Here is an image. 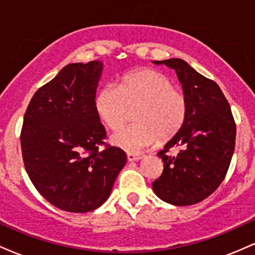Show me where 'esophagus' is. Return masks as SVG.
I'll return each instance as SVG.
<instances>
[{
  "mask_svg": "<svg viewBox=\"0 0 255 255\" xmlns=\"http://www.w3.org/2000/svg\"><path fill=\"white\" fill-rule=\"evenodd\" d=\"M142 158L141 154H136V153H127V159L128 162H136V160H140Z\"/></svg>",
  "mask_w": 255,
  "mask_h": 255,
  "instance_id": "esophagus-1",
  "label": "esophagus"
}]
</instances>
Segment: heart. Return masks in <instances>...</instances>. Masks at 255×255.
Here are the masks:
<instances>
[{
    "mask_svg": "<svg viewBox=\"0 0 255 255\" xmlns=\"http://www.w3.org/2000/svg\"><path fill=\"white\" fill-rule=\"evenodd\" d=\"M134 109L135 125L111 137L114 145L127 152H139L176 135L186 121L188 99L168 75L153 68L128 73L118 87L105 85L96 97L98 118L110 130L121 129Z\"/></svg>",
    "mask_w": 255,
    "mask_h": 255,
    "instance_id": "obj_1",
    "label": "heart"
}]
</instances>
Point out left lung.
I'll return each mask as SVG.
<instances>
[{
  "label": "left lung",
  "instance_id": "obj_1",
  "mask_svg": "<svg viewBox=\"0 0 255 255\" xmlns=\"http://www.w3.org/2000/svg\"><path fill=\"white\" fill-rule=\"evenodd\" d=\"M175 69L188 99L183 127L159 151L162 175L152 183L157 197L176 206L203 201L223 182L235 150L236 125L230 105L219 86L186 61H154ZM178 147L177 155H171Z\"/></svg>",
  "mask_w": 255,
  "mask_h": 255
}]
</instances>
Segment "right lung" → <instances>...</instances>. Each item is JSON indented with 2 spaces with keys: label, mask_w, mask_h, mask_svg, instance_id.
<instances>
[{
  "label": "right lung",
  "mask_w": 255,
  "mask_h": 255,
  "mask_svg": "<svg viewBox=\"0 0 255 255\" xmlns=\"http://www.w3.org/2000/svg\"><path fill=\"white\" fill-rule=\"evenodd\" d=\"M103 63L67 64L32 97L20 142L28 177L49 203L68 212L93 211L109 198L127 160L104 141L96 111Z\"/></svg>",
  "instance_id": "add662e5"
}]
</instances>
